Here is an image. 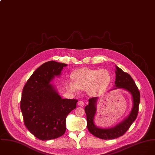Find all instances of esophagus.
<instances>
[{"label":"esophagus","instance_id":"esophagus-1","mask_svg":"<svg viewBox=\"0 0 155 155\" xmlns=\"http://www.w3.org/2000/svg\"><path fill=\"white\" fill-rule=\"evenodd\" d=\"M78 105L80 107H83V106L84 105V102H83V101H78Z\"/></svg>","mask_w":155,"mask_h":155}]
</instances>
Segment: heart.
Segmentation results:
<instances>
[{"label": "heart", "mask_w": 155, "mask_h": 155, "mask_svg": "<svg viewBox=\"0 0 155 155\" xmlns=\"http://www.w3.org/2000/svg\"><path fill=\"white\" fill-rule=\"evenodd\" d=\"M73 79L66 80V87L71 92L86 90L88 94L96 96L104 92L111 83L112 77L107 69L82 68L74 71Z\"/></svg>", "instance_id": "obj_1"}]
</instances>
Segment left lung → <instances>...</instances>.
Listing matches in <instances>:
<instances>
[{"label": "left lung", "instance_id": "8db88e82", "mask_svg": "<svg viewBox=\"0 0 155 155\" xmlns=\"http://www.w3.org/2000/svg\"><path fill=\"white\" fill-rule=\"evenodd\" d=\"M115 72V85L114 88L110 91L124 89L130 93L133 105L128 116L113 127L108 128L99 127L94 122V116L96 114L98 97H94L89 99V105H86L84 108L87 116V126L89 131L94 136L103 140H112L122 136L135 120L138 112L140 93L135 83L129 74L124 72L116 65Z\"/></svg>", "mask_w": 155, "mask_h": 155}]
</instances>
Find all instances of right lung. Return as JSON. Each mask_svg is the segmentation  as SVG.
Returning a JSON list of instances; mask_svg holds the SVG:
<instances>
[{
    "label": "right lung",
    "instance_id": "add662e5",
    "mask_svg": "<svg viewBox=\"0 0 155 155\" xmlns=\"http://www.w3.org/2000/svg\"><path fill=\"white\" fill-rule=\"evenodd\" d=\"M67 64L43 63L32 74L23 87L20 108L25 124L37 138H57L66 131V118L77 107V99H63L50 82L61 75Z\"/></svg>",
    "mask_w": 155,
    "mask_h": 155
}]
</instances>
